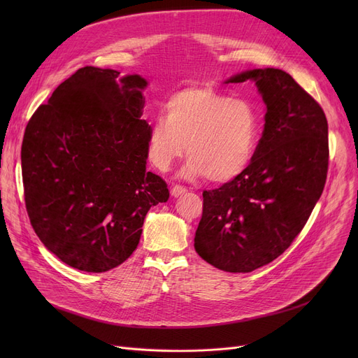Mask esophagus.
Masks as SVG:
<instances>
[{
    "mask_svg": "<svg viewBox=\"0 0 358 358\" xmlns=\"http://www.w3.org/2000/svg\"><path fill=\"white\" fill-rule=\"evenodd\" d=\"M185 192H187L185 187H182V185H174L173 189H171V196H173V197H178V196L184 194Z\"/></svg>",
    "mask_w": 358,
    "mask_h": 358,
    "instance_id": "34e87169",
    "label": "esophagus"
}]
</instances>
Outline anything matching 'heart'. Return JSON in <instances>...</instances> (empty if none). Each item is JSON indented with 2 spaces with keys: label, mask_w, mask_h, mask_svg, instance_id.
I'll list each match as a JSON object with an SVG mask.
<instances>
[{
  "label": "heart",
  "mask_w": 358,
  "mask_h": 358,
  "mask_svg": "<svg viewBox=\"0 0 358 358\" xmlns=\"http://www.w3.org/2000/svg\"><path fill=\"white\" fill-rule=\"evenodd\" d=\"M165 115L149 122L146 154L159 171H169L185 150L181 176L229 182L250 166L259 139V116L247 100L231 99L208 87L174 92Z\"/></svg>",
  "instance_id": "obj_1"
}]
</instances>
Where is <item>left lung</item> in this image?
Here are the masks:
<instances>
[{
  "instance_id": "left-lung-1",
  "label": "left lung",
  "mask_w": 358,
  "mask_h": 358,
  "mask_svg": "<svg viewBox=\"0 0 358 358\" xmlns=\"http://www.w3.org/2000/svg\"><path fill=\"white\" fill-rule=\"evenodd\" d=\"M254 81L266 124L250 166L216 190L203 192L194 236L213 267L251 273L283 254L303 229L328 173L325 113L281 69H248L224 81Z\"/></svg>"
}]
</instances>
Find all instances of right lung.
<instances>
[{"label":"right lung","mask_w":358,"mask_h":358,"mask_svg":"<svg viewBox=\"0 0 358 358\" xmlns=\"http://www.w3.org/2000/svg\"><path fill=\"white\" fill-rule=\"evenodd\" d=\"M148 81L84 66L31 116L23 138L26 208L43 245L66 266L104 273L136 250L148 210L169 197L146 171Z\"/></svg>","instance_id":"right-lung-1"}]
</instances>
